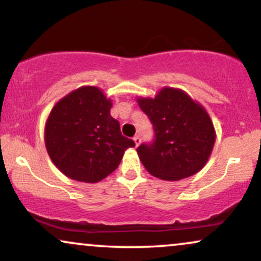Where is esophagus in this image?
<instances>
[{
	"instance_id": "1",
	"label": "esophagus",
	"mask_w": 261,
	"mask_h": 261,
	"mask_svg": "<svg viewBox=\"0 0 261 261\" xmlns=\"http://www.w3.org/2000/svg\"><path fill=\"white\" fill-rule=\"evenodd\" d=\"M134 142H135L136 146H138L139 144H141V137H139V136H135V137H134Z\"/></svg>"
}]
</instances>
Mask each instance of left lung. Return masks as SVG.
<instances>
[{"label": "left lung", "mask_w": 261, "mask_h": 261, "mask_svg": "<svg viewBox=\"0 0 261 261\" xmlns=\"http://www.w3.org/2000/svg\"><path fill=\"white\" fill-rule=\"evenodd\" d=\"M137 101L155 131L152 143L137 148L148 172L166 181L199 172L215 143L214 125L203 106L172 87H164L153 99L137 98Z\"/></svg>", "instance_id": "1"}]
</instances>
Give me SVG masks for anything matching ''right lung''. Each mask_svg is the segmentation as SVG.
I'll return each mask as SVG.
<instances>
[{"label":"right lung","mask_w":261,"mask_h":261,"mask_svg":"<svg viewBox=\"0 0 261 261\" xmlns=\"http://www.w3.org/2000/svg\"><path fill=\"white\" fill-rule=\"evenodd\" d=\"M112 101L100 89L83 86L65 95L49 113L45 126L47 152L67 177L95 183L118 168L135 142L124 137L112 118Z\"/></svg>","instance_id":"1"}]
</instances>
